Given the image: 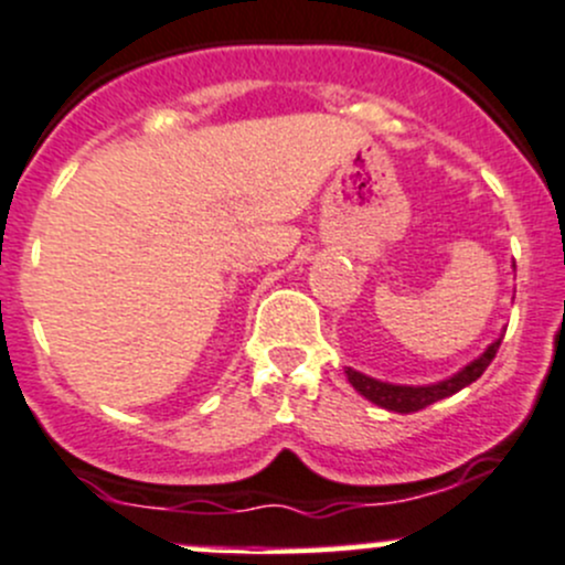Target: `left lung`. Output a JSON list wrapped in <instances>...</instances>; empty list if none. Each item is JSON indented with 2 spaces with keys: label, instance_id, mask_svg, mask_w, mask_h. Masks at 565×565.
I'll use <instances>...</instances> for the list:
<instances>
[{
  "label": "left lung",
  "instance_id": "obj_1",
  "mask_svg": "<svg viewBox=\"0 0 565 565\" xmlns=\"http://www.w3.org/2000/svg\"><path fill=\"white\" fill-rule=\"evenodd\" d=\"M500 341H503V335H500V339H494L492 344H489L487 350L476 358V361H470L467 366H461L457 374H451L448 380H440V383H431V385L383 383V380H374V377H369V374L355 372V369H350V366H347L344 372H347V380H350L352 388L361 393V396H366L372 404H377V407L391 409V413H418V409L429 407V404L440 402V398L454 396V393H459L470 383H476V380L487 372V366L492 363V358L498 355Z\"/></svg>",
  "mask_w": 565,
  "mask_h": 565
}]
</instances>
